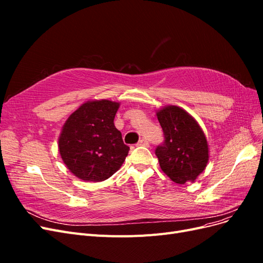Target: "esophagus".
<instances>
[{
	"instance_id": "1",
	"label": "esophagus",
	"mask_w": 263,
	"mask_h": 263,
	"mask_svg": "<svg viewBox=\"0 0 263 263\" xmlns=\"http://www.w3.org/2000/svg\"><path fill=\"white\" fill-rule=\"evenodd\" d=\"M137 146H144V147H148L149 146V141L147 139H140L138 142H137Z\"/></svg>"
}]
</instances>
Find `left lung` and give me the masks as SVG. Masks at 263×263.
<instances>
[{
	"mask_svg": "<svg viewBox=\"0 0 263 263\" xmlns=\"http://www.w3.org/2000/svg\"><path fill=\"white\" fill-rule=\"evenodd\" d=\"M164 141L156 148L161 170L173 182H194L209 162V145L195 119L178 106L157 112Z\"/></svg>",
	"mask_w": 263,
	"mask_h": 263,
	"instance_id": "left-lung-1",
	"label": "left lung"
}]
</instances>
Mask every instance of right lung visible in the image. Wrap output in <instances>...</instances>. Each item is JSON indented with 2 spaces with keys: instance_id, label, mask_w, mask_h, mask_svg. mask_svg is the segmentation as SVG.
<instances>
[{
  "instance_id": "obj_1",
  "label": "right lung",
  "mask_w": 263,
  "mask_h": 263,
  "mask_svg": "<svg viewBox=\"0 0 263 263\" xmlns=\"http://www.w3.org/2000/svg\"><path fill=\"white\" fill-rule=\"evenodd\" d=\"M119 103L86 102L67 119L59 137V153L76 177L101 182L121 168L129 147L114 125Z\"/></svg>"
}]
</instances>
